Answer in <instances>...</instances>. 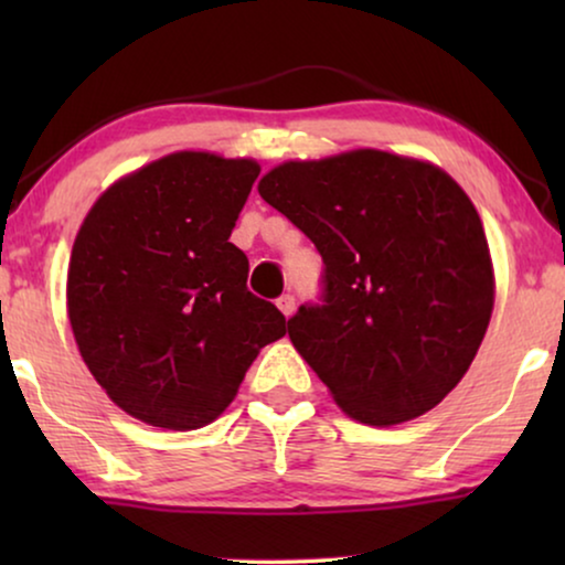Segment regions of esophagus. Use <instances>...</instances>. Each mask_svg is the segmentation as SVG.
<instances>
[{"label":"esophagus","instance_id":"esophagus-1","mask_svg":"<svg viewBox=\"0 0 565 565\" xmlns=\"http://www.w3.org/2000/svg\"><path fill=\"white\" fill-rule=\"evenodd\" d=\"M277 308H280L285 319H290V316L296 313V298H292L290 292H288V296H280V298H277Z\"/></svg>","mask_w":565,"mask_h":565}]
</instances>
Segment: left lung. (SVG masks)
<instances>
[{"label":"left lung","mask_w":565,"mask_h":565,"mask_svg":"<svg viewBox=\"0 0 565 565\" xmlns=\"http://www.w3.org/2000/svg\"><path fill=\"white\" fill-rule=\"evenodd\" d=\"M257 190L327 265L323 306H300L288 337L337 406L370 427L435 408L468 373L497 296L466 190L381 149L282 161Z\"/></svg>","instance_id":"8db88e82"}]
</instances>
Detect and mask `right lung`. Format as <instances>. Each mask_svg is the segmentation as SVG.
Instances as JSON below:
<instances>
[{"instance_id": "1", "label": "right lung", "mask_w": 565, "mask_h": 565, "mask_svg": "<svg viewBox=\"0 0 565 565\" xmlns=\"http://www.w3.org/2000/svg\"><path fill=\"white\" fill-rule=\"evenodd\" d=\"M259 174L254 159L174 151L120 177L76 231L66 313L84 365L151 427L218 419L285 316L246 290L228 242Z\"/></svg>"}]
</instances>
